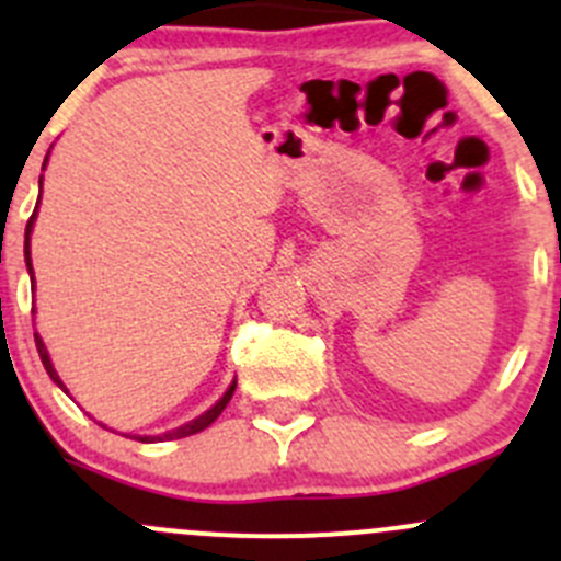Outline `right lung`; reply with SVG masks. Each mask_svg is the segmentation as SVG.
Here are the masks:
<instances>
[{"label":"right lung","instance_id":"add662e5","mask_svg":"<svg viewBox=\"0 0 561 561\" xmlns=\"http://www.w3.org/2000/svg\"><path fill=\"white\" fill-rule=\"evenodd\" d=\"M43 167H46V164H43ZM35 214H37V208H35ZM35 214H32V216H30V221H26V241H24V257H26V268H30V274H32V257H30V232H32V221H35ZM35 345H37V353H41V362H43V367H46V373L51 375V380H54V383L59 386V389H65V386H62V380H59V375L54 373V367H51V358H48V353H46V345H43V340H41V336H37V334H35ZM232 391H236V383H232L230 389L225 391V397H221V400L216 402V405L210 408V411H205L203 416L192 419V422H188V425L178 427V431H172V433H164V436H145L142 442H170V438H186V436H194V433L205 431V427H208V425H214L216 419H219V413L225 411V408H227V402H230V397H232Z\"/></svg>","mask_w":561,"mask_h":561}]
</instances>
